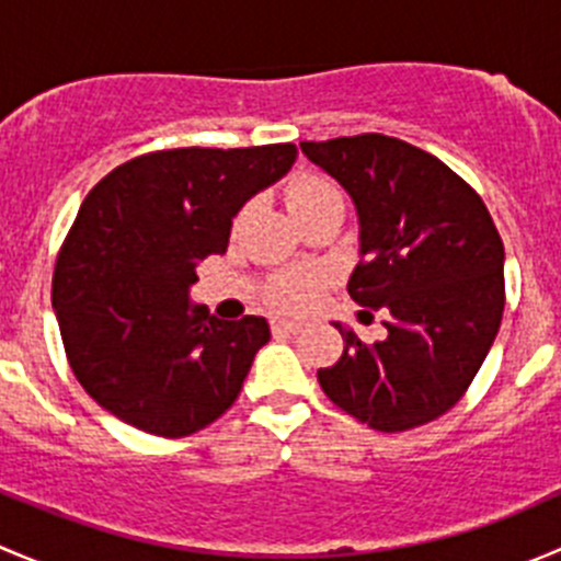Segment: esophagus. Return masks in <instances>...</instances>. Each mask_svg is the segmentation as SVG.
Masks as SVG:
<instances>
[{
	"instance_id": "1",
	"label": "esophagus",
	"mask_w": 561,
	"mask_h": 561,
	"mask_svg": "<svg viewBox=\"0 0 561 561\" xmlns=\"http://www.w3.org/2000/svg\"><path fill=\"white\" fill-rule=\"evenodd\" d=\"M271 331L279 336V333H298L301 331V322L285 320V317H271Z\"/></svg>"
}]
</instances>
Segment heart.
Here are the masks:
<instances>
[{"label":"heart","mask_w":561,"mask_h":561,"mask_svg":"<svg viewBox=\"0 0 561 561\" xmlns=\"http://www.w3.org/2000/svg\"><path fill=\"white\" fill-rule=\"evenodd\" d=\"M285 197L293 217H301V214L314 211V208L325 206V203L342 201V192H339L333 181L322 179V175L304 173L290 181ZM325 282L328 279L322 271H287V274H276L265 285V301L271 307L282 309V312H304V309L314 307Z\"/></svg>","instance_id":"b5f03b06"}]
</instances>
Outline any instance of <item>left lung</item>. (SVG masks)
<instances>
[{"instance_id": "8db88e82", "label": "left lung", "mask_w": 561, "mask_h": 561, "mask_svg": "<svg viewBox=\"0 0 561 561\" xmlns=\"http://www.w3.org/2000/svg\"><path fill=\"white\" fill-rule=\"evenodd\" d=\"M301 151L353 197L360 260L347 293L388 331L364 342L333 322L344 353L317 371L320 388L377 432L423 426L461 399L500 331V233L467 181L404 140L369 133Z\"/></svg>"}]
</instances>
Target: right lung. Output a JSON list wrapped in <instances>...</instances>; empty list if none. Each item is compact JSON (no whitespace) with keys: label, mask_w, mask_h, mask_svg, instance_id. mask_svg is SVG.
I'll return each mask as SVG.
<instances>
[{"label":"right lung","mask_w":561,"mask_h":561,"mask_svg":"<svg viewBox=\"0 0 561 561\" xmlns=\"http://www.w3.org/2000/svg\"><path fill=\"white\" fill-rule=\"evenodd\" d=\"M296 154L293 144L154 151L107 173L81 203L50 301L72 375L118 421L186 437L239 399L268 322L208 317L190 287L197 263L228 249L249 197Z\"/></svg>","instance_id":"obj_1"}]
</instances>
